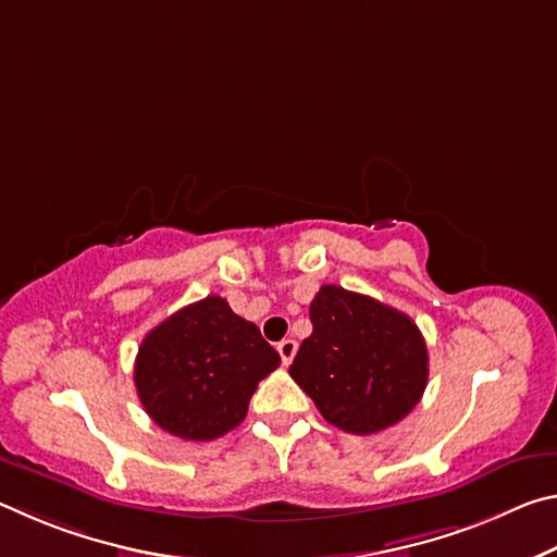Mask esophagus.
<instances>
[{
	"label": "esophagus",
	"mask_w": 557,
	"mask_h": 557,
	"mask_svg": "<svg viewBox=\"0 0 557 557\" xmlns=\"http://www.w3.org/2000/svg\"><path fill=\"white\" fill-rule=\"evenodd\" d=\"M277 354L282 358V363L289 366L292 358H295V354H297V342H295V338H282V342L277 344Z\"/></svg>",
	"instance_id": "obj_1"
}]
</instances>
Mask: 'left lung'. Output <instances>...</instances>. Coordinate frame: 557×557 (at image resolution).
Segmentation results:
<instances>
[{
	"instance_id": "obj_1",
	"label": "left lung",
	"mask_w": 557,
	"mask_h": 557,
	"mask_svg": "<svg viewBox=\"0 0 557 557\" xmlns=\"http://www.w3.org/2000/svg\"><path fill=\"white\" fill-rule=\"evenodd\" d=\"M312 334L289 375L326 422L373 435L400 422L428 385V346L408 314L383 301L324 285L309 305Z\"/></svg>"
}]
</instances>
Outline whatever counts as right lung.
<instances>
[{"label": "right lung", "instance_id": "obj_1", "mask_svg": "<svg viewBox=\"0 0 557 557\" xmlns=\"http://www.w3.org/2000/svg\"><path fill=\"white\" fill-rule=\"evenodd\" d=\"M280 354L228 301L211 295L145 336L135 385L145 410L169 435L209 442L238 428L258 383Z\"/></svg>", "mask_w": 557, "mask_h": 557}]
</instances>
